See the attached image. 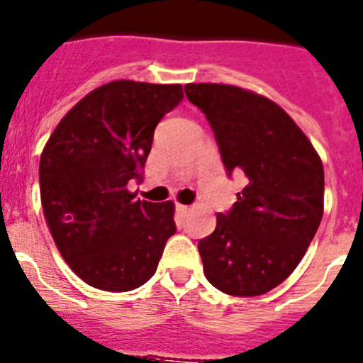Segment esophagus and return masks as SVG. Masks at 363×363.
<instances>
[{"instance_id": "obj_1", "label": "esophagus", "mask_w": 363, "mask_h": 363, "mask_svg": "<svg viewBox=\"0 0 363 363\" xmlns=\"http://www.w3.org/2000/svg\"><path fill=\"white\" fill-rule=\"evenodd\" d=\"M176 211L179 212V214H185V212L191 211V207L189 205H182V203H176Z\"/></svg>"}]
</instances>
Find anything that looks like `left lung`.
<instances>
[{
	"mask_svg": "<svg viewBox=\"0 0 363 363\" xmlns=\"http://www.w3.org/2000/svg\"><path fill=\"white\" fill-rule=\"evenodd\" d=\"M207 116L227 176L245 187L198 242L205 277L223 294L255 297L297 268L324 211V167L311 142L270 99L227 84H187Z\"/></svg>",
	"mask_w": 363,
	"mask_h": 363,
	"instance_id": "obj_1",
	"label": "left lung"
}]
</instances>
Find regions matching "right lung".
<instances>
[{
    "mask_svg": "<svg viewBox=\"0 0 363 363\" xmlns=\"http://www.w3.org/2000/svg\"><path fill=\"white\" fill-rule=\"evenodd\" d=\"M184 99L179 84L115 81L65 115L41 155V203L59 252L79 277L104 291H129L155 275L176 232L172 201H140L155 129Z\"/></svg>",
    "mask_w": 363,
    "mask_h": 363,
    "instance_id": "right-lung-1",
    "label": "right lung"
}]
</instances>
